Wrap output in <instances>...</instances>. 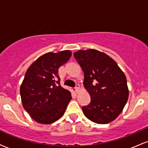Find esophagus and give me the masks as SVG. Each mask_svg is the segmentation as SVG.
<instances>
[{"label":"esophagus","instance_id":"34e87169","mask_svg":"<svg viewBox=\"0 0 148 148\" xmlns=\"http://www.w3.org/2000/svg\"><path fill=\"white\" fill-rule=\"evenodd\" d=\"M79 84H76V86H75V87H74V89H75V91L76 92H78L79 91Z\"/></svg>","mask_w":148,"mask_h":148}]
</instances>
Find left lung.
<instances>
[{"label":"left lung","instance_id":"obj_1","mask_svg":"<svg viewBox=\"0 0 148 148\" xmlns=\"http://www.w3.org/2000/svg\"><path fill=\"white\" fill-rule=\"evenodd\" d=\"M74 57L84 74V87L90 102L82 107L87 118L107 124L120 115L129 96L127 79L118 64L104 53L95 49L79 50Z\"/></svg>","mask_w":148,"mask_h":148}]
</instances>
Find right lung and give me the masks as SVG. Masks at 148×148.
<instances>
[{
    "instance_id": "right-lung-1",
    "label": "right lung",
    "mask_w": 148,
    "mask_h": 148,
    "mask_svg": "<svg viewBox=\"0 0 148 148\" xmlns=\"http://www.w3.org/2000/svg\"><path fill=\"white\" fill-rule=\"evenodd\" d=\"M72 56L70 51L49 52L40 56L26 71L20 88L23 106L35 121L51 124L63 115L72 99L60 85L58 69Z\"/></svg>"
}]
</instances>
